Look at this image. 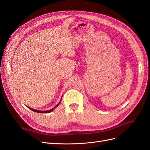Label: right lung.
<instances>
[{"label": "right lung", "mask_w": 150, "mask_h": 150, "mask_svg": "<svg viewBox=\"0 0 150 150\" xmlns=\"http://www.w3.org/2000/svg\"><path fill=\"white\" fill-rule=\"evenodd\" d=\"M59 103H59L56 106H55L54 108L51 109V110H48V111H39V110H34V109H32V108H29V107H28V108L30 109V110H31L32 111H33L36 112H39V113H49V112H51V111H52L54 110V109H55L56 107H57L59 104Z\"/></svg>", "instance_id": "1"}]
</instances>
